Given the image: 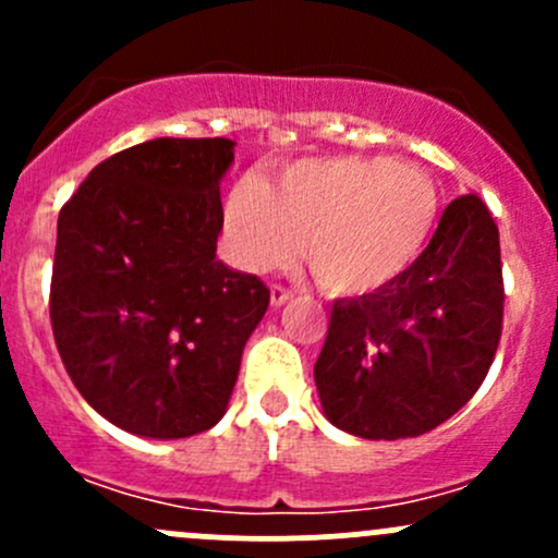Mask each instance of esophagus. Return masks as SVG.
Segmentation results:
<instances>
[{"label":"esophagus","mask_w":558,"mask_h":558,"mask_svg":"<svg viewBox=\"0 0 558 558\" xmlns=\"http://www.w3.org/2000/svg\"><path fill=\"white\" fill-rule=\"evenodd\" d=\"M289 300H291V291L286 289V286L272 283V289H269V302H272V307L286 305V302H289Z\"/></svg>","instance_id":"34e87169"}]
</instances>
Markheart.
I'll list each match as a JSON object with an SVG mask.
<instances>
[{
	"label": "heart",
	"instance_id": "1",
	"mask_svg": "<svg viewBox=\"0 0 558 558\" xmlns=\"http://www.w3.org/2000/svg\"><path fill=\"white\" fill-rule=\"evenodd\" d=\"M435 221L429 174L384 156L296 161L275 185L247 174L223 210L240 267H283L302 234L315 280L335 294H369L399 278L429 243Z\"/></svg>",
	"mask_w": 558,
	"mask_h": 558
}]
</instances>
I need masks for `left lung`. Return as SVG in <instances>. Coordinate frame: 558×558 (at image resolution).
<instances>
[{"instance_id": "left-lung-1", "label": "left lung", "mask_w": 558, "mask_h": 558, "mask_svg": "<svg viewBox=\"0 0 558 558\" xmlns=\"http://www.w3.org/2000/svg\"><path fill=\"white\" fill-rule=\"evenodd\" d=\"M502 307L499 229L486 202L464 194L399 278L335 302L315 362L324 415L364 440L432 432L481 388Z\"/></svg>"}]
</instances>
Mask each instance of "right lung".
Wrapping results in <instances>:
<instances>
[{"label": "right lung", "instance_id": "obj_1", "mask_svg": "<svg viewBox=\"0 0 558 558\" xmlns=\"http://www.w3.org/2000/svg\"><path fill=\"white\" fill-rule=\"evenodd\" d=\"M227 137H159L94 167L59 213L50 324L118 429L180 440L227 413L269 289L216 258Z\"/></svg>", "mask_w": 558, "mask_h": 558}]
</instances>
